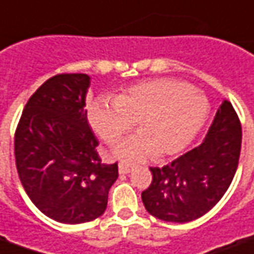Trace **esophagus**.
Instances as JSON below:
<instances>
[{
    "label": "esophagus",
    "mask_w": 254,
    "mask_h": 254,
    "mask_svg": "<svg viewBox=\"0 0 254 254\" xmlns=\"http://www.w3.org/2000/svg\"><path fill=\"white\" fill-rule=\"evenodd\" d=\"M131 170H132V167H131L130 164H127V163L119 164V173H120V174H128Z\"/></svg>",
    "instance_id": "34e87169"
}]
</instances>
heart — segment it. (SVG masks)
Returning <instances> with one entry per match:
<instances>
[{
	"label": "heart",
	"instance_id": "obj_1",
	"mask_svg": "<svg viewBox=\"0 0 254 254\" xmlns=\"http://www.w3.org/2000/svg\"><path fill=\"white\" fill-rule=\"evenodd\" d=\"M209 112L210 104L202 91L180 80L157 78L131 85L113 101L95 99L88 108V120L108 144L120 141L137 122L139 134L119 145L115 155L141 162L150 155L162 159L185 149Z\"/></svg>",
	"mask_w": 254,
	"mask_h": 254
}]
</instances>
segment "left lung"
<instances>
[{"mask_svg": "<svg viewBox=\"0 0 254 254\" xmlns=\"http://www.w3.org/2000/svg\"><path fill=\"white\" fill-rule=\"evenodd\" d=\"M242 144L241 122L224 101L203 142L163 167H150L152 183L142 192L145 209L169 223H188L211 210L237 171Z\"/></svg>", "mask_w": 254, "mask_h": 254, "instance_id": "1", "label": "left lung"}]
</instances>
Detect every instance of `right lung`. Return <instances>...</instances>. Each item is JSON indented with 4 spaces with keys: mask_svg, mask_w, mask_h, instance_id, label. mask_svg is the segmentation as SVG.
<instances>
[{
    "mask_svg": "<svg viewBox=\"0 0 254 254\" xmlns=\"http://www.w3.org/2000/svg\"><path fill=\"white\" fill-rule=\"evenodd\" d=\"M90 76L51 77L24 106L15 132L20 183L47 217L64 224L92 221L104 214L117 163L105 164L87 120Z\"/></svg>",
    "mask_w": 254,
    "mask_h": 254,
    "instance_id": "1",
    "label": "right lung"
}]
</instances>
